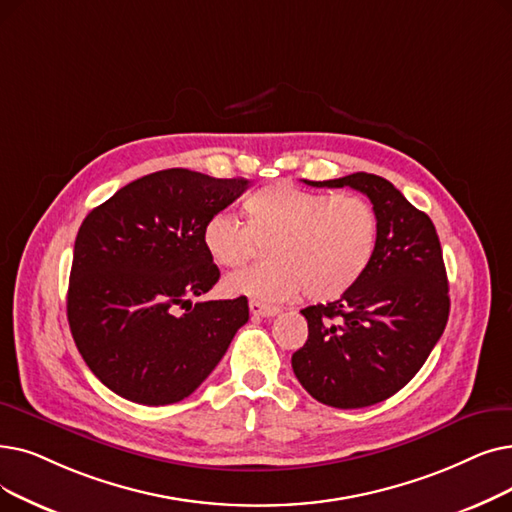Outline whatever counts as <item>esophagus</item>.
<instances>
[{"mask_svg": "<svg viewBox=\"0 0 512 512\" xmlns=\"http://www.w3.org/2000/svg\"><path fill=\"white\" fill-rule=\"evenodd\" d=\"M249 309H251L253 316H259V318H272V316H276L278 311H280L278 307L265 305V303H261V301H251V303H249Z\"/></svg>", "mask_w": 512, "mask_h": 512, "instance_id": "obj_1", "label": "esophagus"}]
</instances>
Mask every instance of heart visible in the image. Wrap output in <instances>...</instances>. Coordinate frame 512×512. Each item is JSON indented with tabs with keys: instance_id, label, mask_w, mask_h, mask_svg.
Returning <instances> with one entry per match:
<instances>
[{
	"instance_id": "1",
	"label": "heart",
	"mask_w": 512,
	"mask_h": 512,
	"mask_svg": "<svg viewBox=\"0 0 512 512\" xmlns=\"http://www.w3.org/2000/svg\"><path fill=\"white\" fill-rule=\"evenodd\" d=\"M247 226L230 213H213L201 232L203 249L219 268H238L270 244L261 268L226 278L224 291L253 301H282L301 293L328 303L355 288L379 249V215L358 194H330L293 182H274L242 203Z\"/></svg>"
}]
</instances>
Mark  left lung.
<instances>
[{
  "label": "left lung",
  "mask_w": 512,
  "mask_h": 512,
  "mask_svg": "<svg viewBox=\"0 0 512 512\" xmlns=\"http://www.w3.org/2000/svg\"><path fill=\"white\" fill-rule=\"evenodd\" d=\"M360 190L379 215V249L364 278L332 303L301 309L307 341L293 353L303 389L332 408H366L406 387L450 316L448 276L433 221L385 177L307 182Z\"/></svg>",
  "instance_id": "obj_1"
}]
</instances>
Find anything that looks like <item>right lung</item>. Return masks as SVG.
I'll use <instances>...</instances> for the list:
<instances>
[{"label":"right lung","instance_id":"right-lung-1","mask_svg":"<svg viewBox=\"0 0 512 512\" xmlns=\"http://www.w3.org/2000/svg\"><path fill=\"white\" fill-rule=\"evenodd\" d=\"M247 186L242 177L165 169L117 190L83 219L66 316L81 358L110 391L144 406L180 402L247 324V297L192 303L219 280L203 224Z\"/></svg>","mask_w":512,"mask_h":512}]
</instances>
